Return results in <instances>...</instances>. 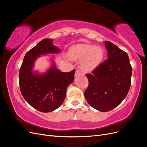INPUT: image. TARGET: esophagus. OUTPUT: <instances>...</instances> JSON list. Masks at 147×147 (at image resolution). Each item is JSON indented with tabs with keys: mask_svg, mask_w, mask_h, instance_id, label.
<instances>
[{
	"mask_svg": "<svg viewBox=\"0 0 147 147\" xmlns=\"http://www.w3.org/2000/svg\"><path fill=\"white\" fill-rule=\"evenodd\" d=\"M81 75V73L79 72L78 70H76V72H75V76H78V75Z\"/></svg>",
	"mask_w": 147,
	"mask_h": 147,
	"instance_id": "obj_1",
	"label": "esophagus"
}]
</instances>
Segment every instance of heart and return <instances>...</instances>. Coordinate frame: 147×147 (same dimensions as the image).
<instances>
[{
	"instance_id": "obj_1",
	"label": "heart",
	"mask_w": 147,
	"mask_h": 147,
	"mask_svg": "<svg viewBox=\"0 0 147 147\" xmlns=\"http://www.w3.org/2000/svg\"><path fill=\"white\" fill-rule=\"evenodd\" d=\"M69 56L74 61H80V69L83 72L89 73L94 70L101 64L104 57L103 49L90 44H77L71 47Z\"/></svg>"
}]
</instances>
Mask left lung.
<instances>
[{"mask_svg":"<svg viewBox=\"0 0 147 147\" xmlns=\"http://www.w3.org/2000/svg\"><path fill=\"white\" fill-rule=\"evenodd\" d=\"M108 59L86 74L89 85L85 99L92 108L105 112L113 109L125 99L129 90L132 67L128 55L109 41L104 42Z\"/></svg>","mask_w":147,"mask_h":147,"instance_id":"1","label":"left lung"}]
</instances>
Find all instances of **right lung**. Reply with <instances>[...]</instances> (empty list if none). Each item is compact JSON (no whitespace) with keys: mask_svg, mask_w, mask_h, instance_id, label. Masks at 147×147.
Wrapping results in <instances>:
<instances>
[{"mask_svg":"<svg viewBox=\"0 0 147 147\" xmlns=\"http://www.w3.org/2000/svg\"><path fill=\"white\" fill-rule=\"evenodd\" d=\"M61 50L53 44V40L45 38L26 53L20 70V87L22 95L33 108L42 112H51L63 104L67 88L74 80L75 70L62 72L56 69L55 56ZM48 54L51 64L45 72L34 69L38 57Z\"/></svg>","mask_w":147,"mask_h":147,"instance_id":"right-lung-1","label":"right lung"}]
</instances>
